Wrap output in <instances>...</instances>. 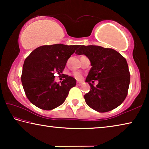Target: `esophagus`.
<instances>
[{
	"label": "esophagus",
	"mask_w": 149,
	"mask_h": 149,
	"mask_svg": "<svg viewBox=\"0 0 149 149\" xmlns=\"http://www.w3.org/2000/svg\"><path fill=\"white\" fill-rule=\"evenodd\" d=\"M83 84V82H81V81H77V85H81Z\"/></svg>",
	"instance_id": "obj_1"
}]
</instances>
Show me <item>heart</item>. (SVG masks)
<instances>
[{
  "instance_id": "obj_1",
  "label": "heart",
  "mask_w": 149,
  "mask_h": 149,
  "mask_svg": "<svg viewBox=\"0 0 149 149\" xmlns=\"http://www.w3.org/2000/svg\"><path fill=\"white\" fill-rule=\"evenodd\" d=\"M74 76L75 78H77V79H80L81 77V75L80 73L79 72H75L74 73Z\"/></svg>"
}]
</instances>
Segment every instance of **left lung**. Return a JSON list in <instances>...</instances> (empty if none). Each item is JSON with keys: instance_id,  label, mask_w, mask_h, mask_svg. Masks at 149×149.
<instances>
[{"instance_id": "1", "label": "left lung", "mask_w": 149, "mask_h": 149, "mask_svg": "<svg viewBox=\"0 0 149 149\" xmlns=\"http://www.w3.org/2000/svg\"><path fill=\"white\" fill-rule=\"evenodd\" d=\"M75 54L85 55L92 66L85 79L91 87L84 95L87 104L99 112H107L122 104L130 83L125 58L114 49L95 45H79ZM93 80L99 81L96 86Z\"/></svg>"}]
</instances>
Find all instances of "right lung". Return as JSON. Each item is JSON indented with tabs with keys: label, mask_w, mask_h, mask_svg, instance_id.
Masks as SVG:
<instances>
[{
	"label": "right lung",
	"mask_w": 149,
	"mask_h": 149,
	"mask_svg": "<svg viewBox=\"0 0 149 149\" xmlns=\"http://www.w3.org/2000/svg\"><path fill=\"white\" fill-rule=\"evenodd\" d=\"M79 45L56 44L35 49L25 60L22 83L27 99L42 110H50L65 101L76 80L66 75L61 84L54 81V74H60Z\"/></svg>",
	"instance_id": "obj_1"
}]
</instances>
